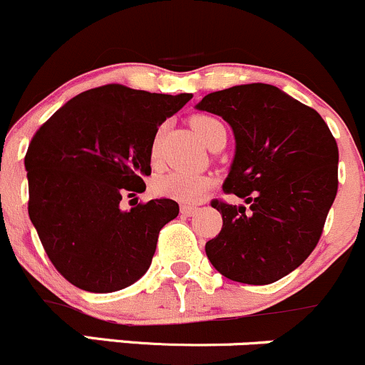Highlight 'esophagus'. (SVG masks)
I'll return each instance as SVG.
<instances>
[{"label": "esophagus", "instance_id": "obj_1", "mask_svg": "<svg viewBox=\"0 0 365 365\" xmlns=\"http://www.w3.org/2000/svg\"><path fill=\"white\" fill-rule=\"evenodd\" d=\"M198 207H195V205H181V214L182 216H193L195 212H197Z\"/></svg>", "mask_w": 365, "mask_h": 365}]
</instances>
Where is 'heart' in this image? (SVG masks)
Wrapping results in <instances>:
<instances>
[{
  "instance_id": "b5f03b06",
  "label": "heart",
  "mask_w": 365,
  "mask_h": 365,
  "mask_svg": "<svg viewBox=\"0 0 365 365\" xmlns=\"http://www.w3.org/2000/svg\"><path fill=\"white\" fill-rule=\"evenodd\" d=\"M191 128L195 130V133L205 142V144L212 145L217 138H227V130L225 125L220 119L212 118L207 114H195L190 119ZM160 137L161 133H156L155 140L151 145V158L153 163H156L158 158H160ZM212 184V179L207 175L202 174H191V172H182V170H170L165 172V174L156 175L155 181H153V191L160 197L174 198V200L186 202H197L205 191L209 190V186Z\"/></svg>"
}]
</instances>
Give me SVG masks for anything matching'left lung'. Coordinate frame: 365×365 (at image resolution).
<instances>
[{
  "label": "left lung",
  "instance_id": "obj_1",
  "mask_svg": "<svg viewBox=\"0 0 365 365\" xmlns=\"http://www.w3.org/2000/svg\"><path fill=\"white\" fill-rule=\"evenodd\" d=\"M221 115L235 135L223 184L250 207L214 198L221 232L205 244L217 272L246 284H270L317 247L337 195L339 149L314 108L269 84L234 86L197 105Z\"/></svg>",
  "mask_w": 365,
  "mask_h": 365
}]
</instances>
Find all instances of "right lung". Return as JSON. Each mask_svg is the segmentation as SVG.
<instances>
[{
    "label": "right lung",
    "mask_w": 365,
    "mask_h": 365,
    "mask_svg": "<svg viewBox=\"0 0 365 365\" xmlns=\"http://www.w3.org/2000/svg\"><path fill=\"white\" fill-rule=\"evenodd\" d=\"M191 100L107 84L81 93L36 130L24 156L29 220L48 260L77 288L108 294L145 274L170 198L121 202L145 190L158 128Z\"/></svg>",
    "instance_id": "add662e5"
}]
</instances>
